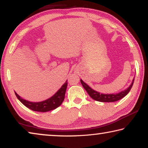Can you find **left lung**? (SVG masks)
<instances>
[{
    "mask_svg": "<svg viewBox=\"0 0 148 148\" xmlns=\"http://www.w3.org/2000/svg\"><path fill=\"white\" fill-rule=\"evenodd\" d=\"M134 78L132 80L131 84L130 85V86L127 89L124 90L121 92H119V93L116 94H102L101 92H99L96 91H95L92 89H91L88 85H87L82 79H80L81 84L82 86L84 87V88L86 90L87 93L89 94L90 97H91L92 99L95 100L97 101L102 102H116L119 101V100L123 98L124 97L129 93L130 90L132 88V85L134 83Z\"/></svg>",
    "mask_w": 148,
    "mask_h": 148,
    "instance_id": "1",
    "label": "left lung"
}]
</instances>
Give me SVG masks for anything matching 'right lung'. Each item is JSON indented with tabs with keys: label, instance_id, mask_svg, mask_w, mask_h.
<instances>
[{
	"label": "right lung",
	"instance_id": "right-lung-1",
	"mask_svg": "<svg viewBox=\"0 0 148 148\" xmlns=\"http://www.w3.org/2000/svg\"><path fill=\"white\" fill-rule=\"evenodd\" d=\"M66 87L67 80L62 85L61 88L58 90V91L54 95H53L51 98L47 99L44 101L38 102H33L26 101V100L20 97L16 92H15V94H16L17 98L19 99V101L26 107L36 112H46L57 108L62 103L64 99V95L65 92H66Z\"/></svg>",
	"mask_w": 148,
	"mask_h": 148
}]
</instances>
